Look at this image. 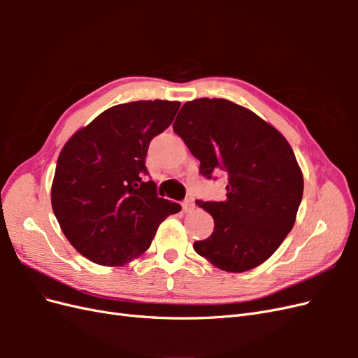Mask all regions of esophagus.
Listing matches in <instances>:
<instances>
[{"label": "esophagus", "instance_id": "1", "mask_svg": "<svg viewBox=\"0 0 358 358\" xmlns=\"http://www.w3.org/2000/svg\"><path fill=\"white\" fill-rule=\"evenodd\" d=\"M182 208H183V212H191V210H194L196 206H194V201L191 199H185L182 203Z\"/></svg>", "mask_w": 358, "mask_h": 358}]
</instances>
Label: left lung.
Wrapping results in <instances>:
<instances>
[{"label":"left lung","mask_w":358,"mask_h":358,"mask_svg":"<svg viewBox=\"0 0 358 358\" xmlns=\"http://www.w3.org/2000/svg\"><path fill=\"white\" fill-rule=\"evenodd\" d=\"M200 173L227 175V199L196 204L213 216V233L194 242L196 252L225 272H246L272 255L296 221L303 176L278 129L224 99L188 101L173 124Z\"/></svg>","instance_id":"8db88e82"}]
</instances>
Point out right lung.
Instances as JSON below:
<instances>
[{"label":"right lung","instance_id":"1","mask_svg":"<svg viewBox=\"0 0 358 358\" xmlns=\"http://www.w3.org/2000/svg\"><path fill=\"white\" fill-rule=\"evenodd\" d=\"M179 106L166 100L113 106L62 148L52 209L69 242L91 262H131L150 246L158 225L182 209L143 179L150 140L170 127Z\"/></svg>","mask_w":358,"mask_h":358}]
</instances>
